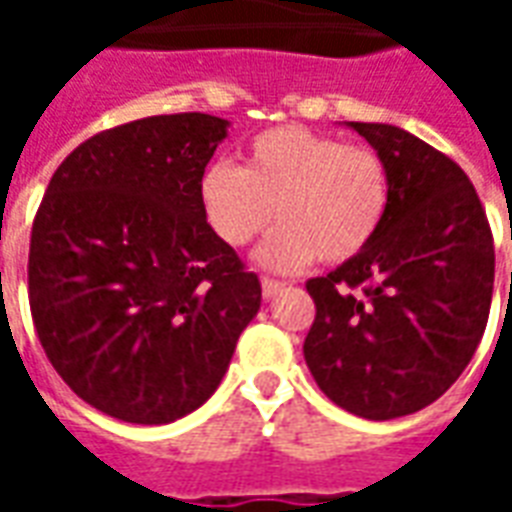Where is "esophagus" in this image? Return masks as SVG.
Masks as SVG:
<instances>
[{"mask_svg":"<svg viewBox=\"0 0 512 512\" xmlns=\"http://www.w3.org/2000/svg\"><path fill=\"white\" fill-rule=\"evenodd\" d=\"M260 285H263V296H266V299H271V296H274V293L282 288V282H279V279H271V277L260 279Z\"/></svg>","mask_w":512,"mask_h":512,"instance_id":"esophagus-1","label":"esophagus"}]
</instances>
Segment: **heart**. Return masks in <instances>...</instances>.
I'll list each match as a JSON object with an SVG mask.
<instances>
[{
	"mask_svg": "<svg viewBox=\"0 0 512 512\" xmlns=\"http://www.w3.org/2000/svg\"><path fill=\"white\" fill-rule=\"evenodd\" d=\"M386 200L384 158L373 147L301 126L268 128L249 142L244 167L216 161L200 180L205 219L230 249L266 233L277 211L282 227L260 249L271 268L351 260L378 233Z\"/></svg>",
	"mask_w": 512,
	"mask_h": 512,
	"instance_id": "obj_1",
	"label": "heart"
}]
</instances>
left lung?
Masks as SVG:
<instances>
[{"label": "left lung", "instance_id": "left-lung-1", "mask_svg": "<svg viewBox=\"0 0 512 512\" xmlns=\"http://www.w3.org/2000/svg\"><path fill=\"white\" fill-rule=\"evenodd\" d=\"M384 158L389 200L373 241L307 282L315 321L304 359L332 403L395 419L450 389L483 340L494 235L450 156L384 123H348Z\"/></svg>", "mask_w": 512, "mask_h": 512}]
</instances>
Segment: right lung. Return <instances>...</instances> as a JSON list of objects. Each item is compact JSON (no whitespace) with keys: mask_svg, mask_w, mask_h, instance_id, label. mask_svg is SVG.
I'll use <instances>...</instances> for the list:
<instances>
[{"mask_svg":"<svg viewBox=\"0 0 512 512\" xmlns=\"http://www.w3.org/2000/svg\"><path fill=\"white\" fill-rule=\"evenodd\" d=\"M227 120L142 117L84 139L51 175L29 238V310L84 403L167 425L219 386L260 310V279L200 202Z\"/></svg>","mask_w":512,"mask_h":512,"instance_id":"1","label":"right lung"}]
</instances>
